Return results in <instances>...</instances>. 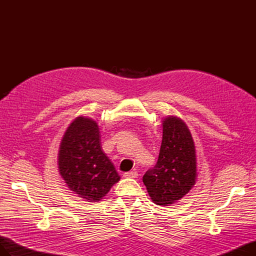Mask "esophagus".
Here are the masks:
<instances>
[{
  "mask_svg": "<svg viewBox=\"0 0 256 256\" xmlns=\"http://www.w3.org/2000/svg\"><path fill=\"white\" fill-rule=\"evenodd\" d=\"M124 177H128V178H136V177H138V172H136V171L126 172V173H124Z\"/></svg>",
  "mask_w": 256,
  "mask_h": 256,
  "instance_id": "obj_1",
  "label": "esophagus"
}]
</instances>
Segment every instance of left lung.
Segmentation results:
<instances>
[{"instance_id":"8db88e82","label":"left lung","mask_w":256,"mask_h":256,"mask_svg":"<svg viewBox=\"0 0 256 256\" xmlns=\"http://www.w3.org/2000/svg\"><path fill=\"white\" fill-rule=\"evenodd\" d=\"M162 131L158 161L144 174L143 182L154 204L168 206L182 198L194 186L196 154L190 130L180 118L168 116Z\"/></svg>"}]
</instances>
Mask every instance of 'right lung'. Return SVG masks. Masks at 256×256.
<instances>
[{
  "label": "right lung",
  "mask_w": 256,
  "mask_h": 256,
  "mask_svg": "<svg viewBox=\"0 0 256 256\" xmlns=\"http://www.w3.org/2000/svg\"><path fill=\"white\" fill-rule=\"evenodd\" d=\"M58 171L68 188L88 202H98L120 177L104 152L98 124L79 116L63 136Z\"/></svg>",
  "instance_id": "obj_1"
}]
</instances>
